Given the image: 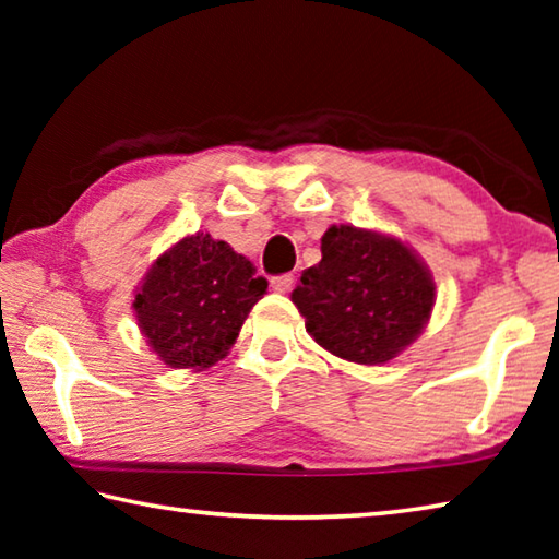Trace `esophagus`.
Returning a JSON list of instances; mask_svg holds the SVG:
<instances>
[{
  "label": "esophagus",
  "instance_id": "34e87169",
  "mask_svg": "<svg viewBox=\"0 0 559 559\" xmlns=\"http://www.w3.org/2000/svg\"><path fill=\"white\" fill-rule=\"evenodd\" d=\"M293 273H286V276H273L271 278V288L276 293H288L293 288Z\"/></svg>",
  "mask_w": 559,
  "mask_h": 559
}]
</instances>
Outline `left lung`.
<instances>
[{
  "instance_id": "obj_1",
  "label": "left lung",
  "mask_w": 559,
  "mask_h": 559,
  "mask_svg": "<svg viewBox=\"0 0 559 559\" xmlns=\"http://www.w3.org/2000/svg\"><path fill=\"white\" fill-rule=\"evenodd\" d=\"M323 259L290 293L318 345L357 365H382L412 345L431 316L437 286L394 236L330 226Z\"/></svg>"
}]
</instances>
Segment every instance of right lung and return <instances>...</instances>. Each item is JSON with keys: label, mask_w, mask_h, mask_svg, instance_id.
Here are the masks:
<instances>
[{"label": "right lung", "mask_w": 559, "mask_h": 559, "mask_svg": "<svg viewBox=\"0 0 559 559\" xmlns=\"http://www.w3.org/2000/svg\"><path fill=\"white\" fill-rule=\"evenodd\" d=\"M251 261L210 234L185 236L159 257L140 286L138 325L175 370H204L226 355L246 316L266 293Z\"/></svg>", "instance_id": "obj_1"}]
</instances>
